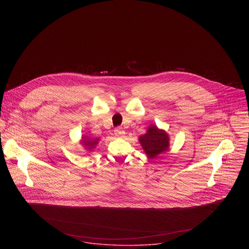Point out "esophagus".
I'll return each instance as SVG.
<instances>
[{
	"label": "esophagus",
	"instance_id": "esophagus-1",
	"mask_svg": "<svg viewBox=\"0 0 249 249\" xmlns=\"http://www.w3.org/2000/svg\"><path fill=\"white\" fill-rule=\"evenodd\" d=\"M114 134L117 136V137H123L124 134H125V131L123 130V128L121 127H118L114 130Z\"/></svg>",
	"mask_w": 249,
	"mask_h": 249
}]
</instances>
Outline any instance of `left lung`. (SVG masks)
<instances>
[{
	"label": "left lung",
	"instance_id": "left-lung-1",
	"mask_svg": "<svg viewBox=\"0 0 249 249\" xmlns=\"http://www.w3.org/2000/svg\"><path fill=\"white\" fill-rule=\"evenodd\" d=\"M140 144L149 159H156L169 148V137L164 130L151 125L146 134L140 136Z\"/></svg>",
	"mask_w": 249,
	"mask_h": 249
}]
</instances>
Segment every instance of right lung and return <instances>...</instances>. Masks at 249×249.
Wrapping results in <instances>:
<instances>
[{"instance_id": "1", "label": "right lung", "mask_w": 249, "mask_h": 249, "mask_svg": "<svg viewBox=\"0 0 249 249\" xmlns=\"http://www.w3.org/2000/svg\"><path fill=\"white\" fill-rule=\"evenodd\" d=\"M98 141H99V139H97V138H89L88 136H83L82 144L88 151H91L93 148H95V146L98 143Z\"/></svg>"}]
</instances>
